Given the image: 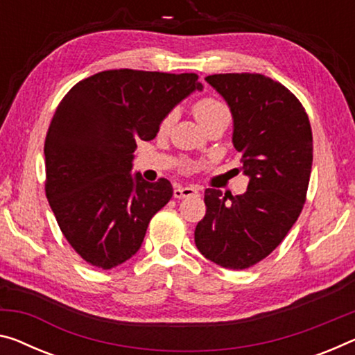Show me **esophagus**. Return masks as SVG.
<instances>
[{
    "mask_svg": "<svg viewBox=\"0 0 355 355\" xmlns=\"http://www.w3.org/2000/svg\"><path fill=\"white\" fill-rule=\"evenodd\" d=\"M198 189L192 187V185H176L173 190L174 198H187V196H198Z\"/></svg>",
    "mask_w": 355,
    "mask_h": 355,
    "instance_id": "1",
    "label": "esophagus"
}]
</instances>
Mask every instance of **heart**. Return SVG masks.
Instances as JSON below:
<instances>
[{"label": "heart", "mask_w": 355, "mask_h": 355, "mask_svg": "<svg viewBox=\"0 0 355 355\" xmlns=\"http://www.w3.org/2000/svg\"><path fill=\"white\" fill-rule=\"evenodd\" d=\"M192 109H193V116L196 117V121L203 125V127H206L209 122L216 121V119L219 117H230L228 106L216 96L200 98V100H196L193 103ZM174 119H176V112L174 111L168 112L162 122V128L166 130L174 122Z\"/></svg>", "instance_id": "1"}]
</instances>
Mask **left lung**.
<instances>
[{
	"mask_svg": "<svg viewBox=\"0 0 355 355\" xmlns=\"http://www.w3.org/2000/svg\"><path fill=\"white\" fill-rule=\"evenodd\" d=\"M233 114V146L250 178L246 193L206 189V214L195 244L206 259L228 270H246L275 250L306 201L313 166V132L298 98L255 73L206 78Z\"/></svg>",
	"mask_w": 355,
	"mask_h": 355,
	"instance_id": "obj_1",
	"label": "left lung"
}]
</instances>
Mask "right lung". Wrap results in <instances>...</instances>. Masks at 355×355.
<instances>
[{"label":"right lung","mask_w":355,"mask_h":355,"mask_svg":"<svg viewBox=\"0 0 355 355\" xmlns=\"http://www.w3.org/2000/svg\"><path fill=\"white\" fill-rule=\"evenodd\" d=\"M195 73L109 69L76 84L55 109L44 143L46 196L69 246L111 270L138 252L171 182L132 171L136 141H150L193 90Z\"/></svg>","instance_id":"add662e5"}]
</instances>
